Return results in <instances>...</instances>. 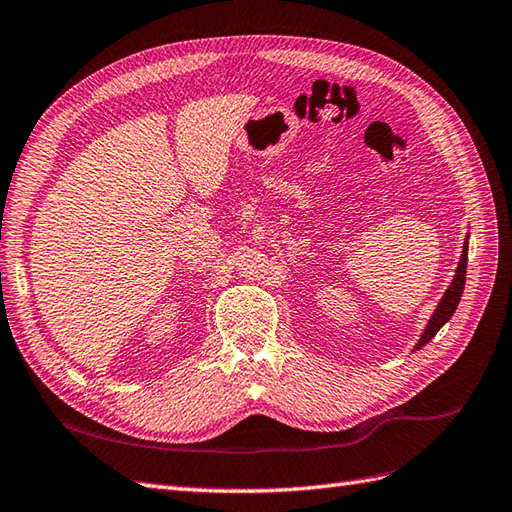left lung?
Listing matches in <instances>:
<instances>
[{"mask_svg": "<svg viewBox=\"0 0 512 512\" xmlns=\"http://www.w3.org/2000/svg\"><path fill=\"white\" fill-rule=\"evenodd\" d=\"M467 251H469V246H467V242H465V246H462L460 261H458L456 277H454V281H451V285L447 288V292H445V296L441 299V303H438L432 320H430V323H427V327H425V331H423V336H421V340H419V344H417V349L425 347V344L430 342V340L438 334V329H441L451 316H454L456 307H458V303H460L462 290H465V279H467Z\"/></svg>", "mask_w": 512, "mask_h": 512, "instance_id": "obj_1", "label": "left lung"}]
</instances>
